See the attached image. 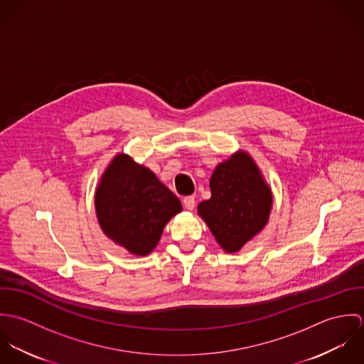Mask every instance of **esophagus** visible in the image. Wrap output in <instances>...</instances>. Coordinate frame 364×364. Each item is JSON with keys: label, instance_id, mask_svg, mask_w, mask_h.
<instances>
[{"label": "esophagus", "instance_id": "obj_1", "mask_svg": "<svg viewBox=\"0 0 364 364\" xmlns=\"http://www.w3.org/2000/svg\"><path fill=\"white\" fill-rule=\"evenodd\" d=\"M183 205L188 210H193L196 206V200L193 196H186V198H183Z\"/></svg>", "mask_w": 364, "mask_h": 364}]
</instances>
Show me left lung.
Segmentation results:
<instances>
[{
	"label": "left lung",
	"mask_w": 364,
	"mask_h": 364,
	"mask_svg": "<svg viewBox=\"0 0 364 364\" xmlns=\"http://www.w3.org/2000/svg\"><path fill=\"white\" fill-rule=\"evenodd\" d=\"M210 191L211 198L198 206V213L218 245L237 252L266 225L272 191L252 156L241 150L215 166Z\"/></svg>",
	"instance_id": "8db88e82"
}]
</instances>
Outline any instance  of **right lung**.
I'll list each match as a JSON object with an SVG mask.
<instances>
[{"instance_id":"obj_1","label":"right lung","mask_w":364,"mask_h":364,"mask_svg":"<svg viewBox=\"0 0 364 364\" xmlns=\"http://www.w3.org/2000/svg\"><path fill=\"white\" fill-rule=\"evenodd\" d=\"M95 208L106 237L130 254L146 257L182 205L153 171L127 154H117L97 186Z\"/></svg>"}]
</instances>
